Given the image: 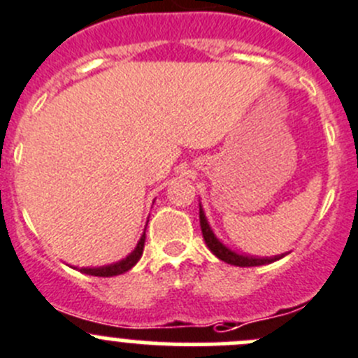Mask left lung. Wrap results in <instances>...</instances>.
I'll return each mask as SVG.
<instances>
[{
	"instance_id": "obj_1",
	"label": "left lung",
	"mask_w": 358,
	"mask_h": 358,
	"mask_svg": "<svg viewBox=\"0 0 358 358\" xmlns=\"http://www.w3.org/2000/svg\"><path fill=\"white\" fill-rule=\"evenodd\" d=\"M199 224H201V231H203V238L204 243H206L208 248L213 252V255H217L218 259L224 260V262L232 264V266H239V267H253V266H264V264H271L275 260L282 259L285 257L282 255H275V257H252V255H241V253L232 252L231 248L220 243V239H217V236L213 234L211 231L210 224H208L206 217H204L203 208L199 206Z\"/></svg>"
}]
</instances>
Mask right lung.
<instances>
[{
	"mask_svg": "<svg viewBox=\"0 0 358 358\" xmlns=\"http://www.w3.org/2000/svg\"><path fill=\"white\" fill-rule=\"evenodd\" d=\"M143 248H145V232L143 236L140 238L138 241L136 248L126 257V259L119 260L115 264H110V266H101V267H82L80 271L85 273V275H91V276H103V278H108V276H117V275H122V273L129 271L131 267L141 259L143 255Z\"/></svg>",
	"mask_w": 358,
	"mask_h": 358,
	"instance_id": "right-lung-1",
	"label": "right lung"
}]
</instances>
